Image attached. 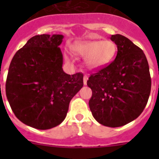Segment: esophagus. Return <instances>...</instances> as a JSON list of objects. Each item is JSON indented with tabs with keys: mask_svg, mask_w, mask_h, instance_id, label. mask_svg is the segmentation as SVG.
Wrapping results in <instances>:
<instances>
[{
	"mask_svg": "<svg viewBox=\"0 0 159 159\" xmlns=\"http://www.w3.org/2000/svg\"><path fill=\"white\" fill-rule=\"evenodd\" d=\"M88 80V76L87 75H84V85H87V81Z\"/></svg>",
	"mask_w": 159,
	"mask_h": 159,
	"instance_id": "obj_1",
	"label": "esophagus"
}]
</instances>
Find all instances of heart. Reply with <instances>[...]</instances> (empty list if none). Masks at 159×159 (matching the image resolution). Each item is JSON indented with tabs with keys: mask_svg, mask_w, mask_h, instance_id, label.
<instances>
[{
	"mask_svg": "<svg viewBox=\"0 0 159 159\" xmlns=\"http://www.w3.org/2000/svg\"><path fill=\"white\" fill-rule=\"evenodd\" d=\"M73 54L86 58L89 69H100L110 64L116 57L117 46L111 40H86L75 43L71 48Z\"/></svg>",
	"mask_w": 159,
	"mask_h": 159,
	"instance_id": "b5f03b06",
	"label": "heart"
}]
</instances>
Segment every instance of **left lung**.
<instances>
[{
	"instance_id": "obj_1",
	"label": "left lung",
	"mask_w": 159,
	"mask_h": 159,
	"mask_svg": "<svg viewBox=\"0 0 159 159\" xmlns=\"http://www.w3.org/2000/svg\"><path fill=\"white\" fill-rule=\"evenodd\" d=\"M111 40L117 56L109 65L91 75L90 110L98 123L119 127L137 119L148 101L151 79L147 57L128 38L116 34Z\"/></svg>"
}]
</instances>
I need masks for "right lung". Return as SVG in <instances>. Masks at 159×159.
I'll return each mask as SVG.
<instances>
[{"instance_id": "add662e5", "label": "right lung", "mask_w": 159, "mask_h": 159, "mask_svg": "<svg viewBox=\"0 0 159 159\" xmlns=\"http://www.w3.org/2000/svg\"><path fill=\"white\" fill-rule=\"evenodd\" d=\"M63 35H37L14 55L5 92L16 117L29 127L48 130L62 123L71 99L84 86V75L63 71L59 46Z\"/></svg>"}]
</instances>
